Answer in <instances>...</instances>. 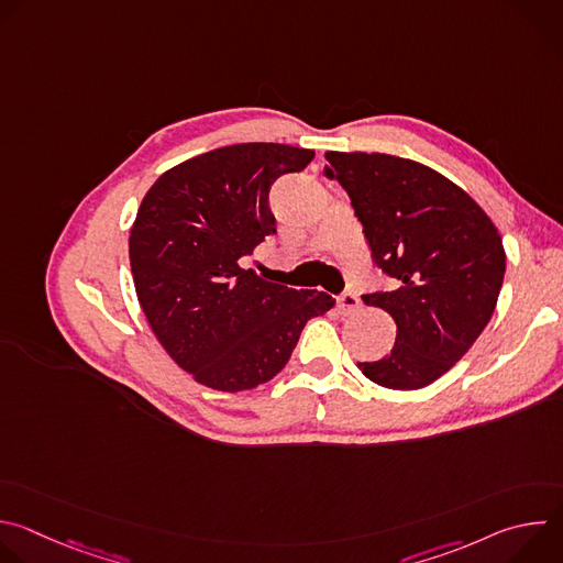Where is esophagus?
<instances>
[{
	"label": "esophagus",
	"mask_w": 563,
	"mask_h": 563,
	"mask_svg": "<svg viewBox=\"0 0 563 563\" xmlns=\"http://www.w3.org/2000/svg\"><path fill=\"white\" fill-rule=\"evenodd\" d=\"M339 307H341L343 313H352V311H356L361 307V300H358V296L354 291H343L339 296Z\"/></svg>",
	"instance_id": "34e87169"
}]
</instances>
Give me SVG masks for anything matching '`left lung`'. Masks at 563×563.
I'll list each match as a JSON object with an SVG mask.
<instances>
[{
  "label": "left lung",
  "instance_id": "obj_1",
  "mask_svg": "<svg viewBox=\"0 0 563 563\" xmlns=\"http://www.w3.org/2000/svg\"><path fill=\"white\" fill-rule=\"evenodd\" d=\"M325 176L347 191L374 265L391 289L363 294L396 323V343L358 363L389 389L443 376L490 323L506 274L501 235L463 189L415 159L328 151Z\"/></svg>",
  "mask_w": 563,
  "mask_h": 563
}]
</instances>
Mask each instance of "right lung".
I'll return each mask as SVG.
<instances>
[{
    "instance_id": "obj_1",
    "label": "right lung",
    "mask_w": 563,
    "mask_h": 563,
    "mask_svg": "<svg viewBox=\"0 0 563 563\" xmlns=\"http://www.w3.org/2000/svg\"><path fill=\"white\" fill-rule=\"evenodd\" d=\"M313 151L274 142L213 148L159 176L129 238L137 300L157 341L198 383L243 391L274 378L307 320L336 300L240 267L276 233L269 189Z\"/></svg>"
}]
</instances>
